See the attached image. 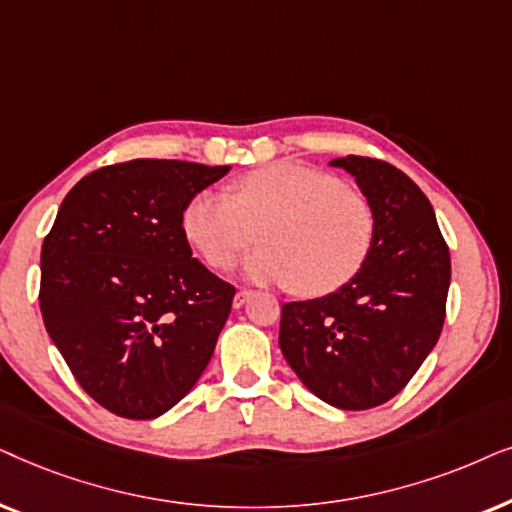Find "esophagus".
Listing matches in <instances>:
<instances>
[{"label": "esophagus", "mask_w": 512, "mask_h": 512, "mask_svg": "<svg viewBox=\"0 0 512 512\" xmlns=\"http://www.w3.org/2000/svg\"><path fill=\"white\" fill-rule=\"evenodd\" d=\"M252 297V290H238L234 295V309H241V306Z\"/></svg>", "instance_id": "1"}]
</instances>
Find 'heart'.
Instances as JSON below:
<instances>
[{
    "label": "heart",
    "instance_id": "b5f03b06",
    "mask_svg": "<svg viewBox=\"0 0 512 512\" xmlns=\"http://www.w3.org/2000/svg\"><path fill=\"white\" fill-rule=\"evenodd\" d=\"M182 229L215 269H229L260 231L264 245L243 262V276L323 297L363 269L374 243V213L365 196L335 175L271 163L238 177L231 196L213 189L196 194L182 213Z\"/></svg>",
    "mask_w": 512,
    "mask_h": 512
}]
</instances>
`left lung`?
<instances>
[{"instance_id": "8db88e82", "label": "left lung", "mask_w": 512, "mask_h": 512, "mask_svg": "<svg viewBox=\"0 0 512 512\" xmlns=\"http://www.w3.org/2000/svg\"><path fill=\"white\" fill-rule=\"evenodd\" d=\"M330 166L356 177L370 203V257L337 292L283 304L278 344L313 395L370 410L403 391L438 344L452 262L431 201L403 170L353 154Z\"/></svg>"}]
</instances>
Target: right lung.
<instances>
[{
  "mask_svg": "<svg viewBox=\"0 0 512 512\" xmlns=\"http://www.w3.org/2000/svg\"><path fill=\"white\" fill-rule=\"evenodd\" d=\"M229 166L135 159L81 177L42 245L44 325L79 386L117 417L156 419L192 391L234 285L192 257L187 203Z\"/></svg>",
  "mask_w": 512,
  "mask_h": 512,
  "instance_id": "add662e5",
  "label": "right lung"
}]
</instances>
